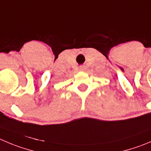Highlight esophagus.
I'll return each mask as SVG.
<instances>
[{
    "label": "esophagus",
    "mask_w": 151,
    "mask_h": 151,
    "mask_svg": "<svg viewBox=\"0 0 151 151\" xmlns=\"http://www.w3.org/2000/svg\"><path fill=\"white\" fill-rule=\"evenodd\" d=\"M84 70H85V67H83V66H81V67H79V70H80V71H84Z\"/></svg>",
    "instance_id": "esophagus-1"
}]
</instances>
